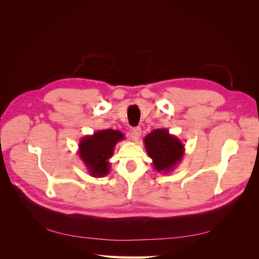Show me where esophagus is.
Here are the masks:
<instances>
[{"mask_svg": "<svg viewBox=\"0 0 259 259\" xmlns=\"http://www.w3.org/2000/svg\"><path fill=\"white\" fill-rule=\"evenodd\" d=\"M140 135H142V128L140 127H135L133 128L130 133V136H131V139L134 140V142H137V140L139 139Z\"/></svg>", "mask_w": 259, "mask_h": 259, "instance_id": "esophagus-1", "label": "esophagus"}]
</instances>
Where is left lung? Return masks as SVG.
<instances>
[{
  "label": "left lung",
  "mask_w": 259,
  "mask_h": 259,
  "mask_svg": "<svg viewBox=\"0 0 259 259\" xmlns=\"http://www.w3.org/2000/svg\"><path fill=\"white\" fill-rule=\"evenodd\" d=\"M144 144L153 168L159 173L174 170L184 158L185 145L166 128L153 130L144 138Z\"/></svg>",
  "instance_id": "obj_1"
}]
</instances>
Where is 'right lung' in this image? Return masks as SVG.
<instances>
[{"instance_id":"add662e5","label":"right lung","mask_w":259,"mask_h":259,"mask_svg":"<svg viewBox=\"0 0 259 259\" xmlns=\"http://www.w3.org/2000/svg\"><path fill=\"white\" fill-rule=\"evenodd\" d=\"M125 139L123 133L116 130H100L93 135H86L79 143L80 159L91 176L105 177L110 171V160L115 145Z\"/></svg>"}]
</instances>
